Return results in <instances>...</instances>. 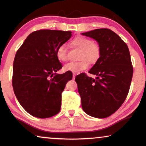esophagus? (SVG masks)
Segmentation results:
<instances>
[{
    "mask_svg": "<svg viewBox=\"0 0 146 146\" xmlns=\"http://www.w3.org/2000/svg\"><path fill=\"white\" fill-rule=\"evenodd\" d=\"M72 76H73V79H74V78H75V77H76V74L74 73V72H73V74H72Z\"/></svg>",
    "mask_w": 146,
    "mask_h": 146,
    "instance_id": "obj_1",
    "label": "esophagus"
}]
</instances>
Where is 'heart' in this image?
Segmentation results:
<instances>
[{
    "mask_svg": "<svg viewBox=\"0 0 146 146\" xmlns=\"http://www.w3.org/2000/svg\"><path fill=\"white\" fill-rule=\"evenodd\" d=\"M72 46L80 50L78 62H72L64 65V70L72 72L78 73L86 69L89 63L94 64L100 58L102 48L100 44L94 42L92 39L83 36H78L71 41ZM57 58L62 62L68 60V48L64 44L60 45L56 49ZM89 62L88 63V62Z\"/></svg>",
    "mask_w": 146,
    "mask_h": 146,
    "instance_id": "obj_1",
    "label": "heart"
}]
</instances>
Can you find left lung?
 Masks as SVG:
<instances>
[{"mask_svg":"<svg viewBox=\"0 0 146 146\" xmlns=\"http://www.w3.org/2000/svg\"><path fill=\"white\" fill-rule=\"evenodd\" d=\"M82 35L92 38L102 48L100 58L88 72L76 77L82 107L87 114L105 118L119 108L126 98L133 76L130 54L122 39L111 30L99 29Z\"/></svg>","mask_w":146,"mask_h":146,"instance_id":"8db88e82","label":"left lung"}]
</instances>
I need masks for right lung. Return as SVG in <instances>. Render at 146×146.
Returning <instances> with one entry per match:
<instances>
[{
	"label": "right lung",
	"mask_w": 146,
	"mask_h": 146,
	"mask_svg": "<svg viewBox=\"0 0 146 146\" xmlns=\"http://www.w3.org/2000/svg\"><path fill=\"white\" fill-rule=\"evenodd\" d=\"M71 36L70 31L39 30L30 34L16 53L14 92L23 108L33 116L47 118L60 111L62 93L72 74H56L62 66L56 52Z\"/></svg>",
	"instance_id": "obj_1"
}]
</instances>
